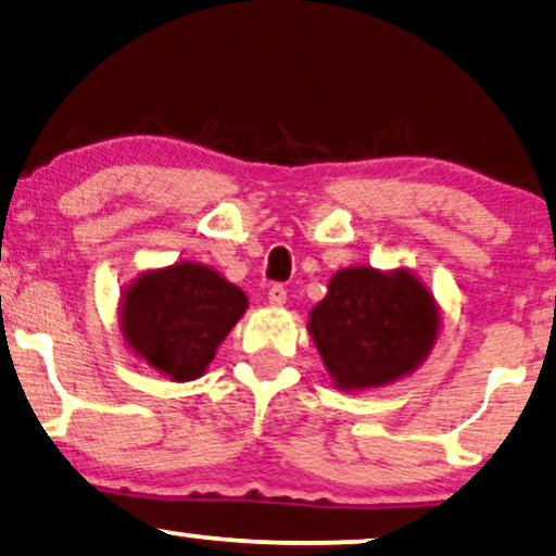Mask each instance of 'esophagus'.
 I'll use <instances>...</instances> for the list:
<instances>
[{
	"mask_svg": "<svg viewBox=\"0 0 556 556\" xmlns=\"http://www.w3.org/2000/svg\"><path fill=\"white\" fill-rule=\"evenodd\" d=\"M269 302H271V305H285V302H287V287L285 285H271L269 287Z\"/></svg>",
	"mask_w": 556,
	"mask_h": 556,
	"instance_id": "esophagus-1",
	"label": "esophagus"
}]
</instances>
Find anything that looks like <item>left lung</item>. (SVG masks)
Masks as SVG:
<instances>
[{
  "instance_id": "left-lung-1",
  "label": "left lung",
  "mask_w": 556,
  "mask_h": 556,
  "mask_svg": "<svg viewBox=\"0 0 556 556\" xmlns=\"http://www.w3.org/2000/svg\"><path fill=\"white\" fill-rule=\"evenodd\" d=\"M307 328L338 389H371L402 379L427 358L440 315L409 271L351 266L330 279Z\"/></svg>"
}]
</instances>
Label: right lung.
Here are the masks:
<instances>
[{
	"label": "right lung",
	"instance_id": "obj_1",
	"mask_svg": "<svg viewBox=\"0 0 556 556\" xmlns=\"http://www.w3.org/2000/svg\"><path fill=\"white\" fill-rule=\"evenodd\" d=\"M247 294L211 266L180 262L129 287L122 305L127 343L173 381L198 379L220 340L247 313Z\"/></svg>",
	"mask_w": 556,
	"mask_h": 556
}]
</instances>
